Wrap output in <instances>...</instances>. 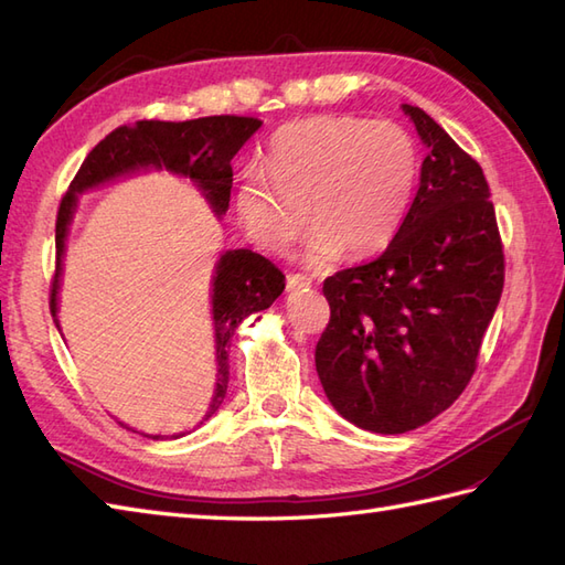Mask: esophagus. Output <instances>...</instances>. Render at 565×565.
I'll return each instance as SVG.
<instances>
[{"mask_svg": "<svg viewBox=\"0 0 565 565\" xmlns=\"http://www.w3.org/2000/svg\"><path fill=\"white\" fill-rule=\"evenodd\" d=\"M308 286H312V281L308 277H302V274H288L286 277L288 291H296V288H308Z\"/></svg>", "mask_w": 565, "mask_h": 565, "instance_id": "1", "label": "esophagus"}]
</instances>
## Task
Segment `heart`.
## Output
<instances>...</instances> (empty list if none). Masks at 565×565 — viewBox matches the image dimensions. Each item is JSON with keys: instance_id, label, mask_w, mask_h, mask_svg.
<instances>
[{"instance_id": "1", "label": "heart", "mask_w": 565, "mask_h": 565, "mask_svg": "<svg viewBox=\"0 0 565 565\" xmlns=\"http://www.w3.org/2000/svg\"><path fill=\"white\" fill-rule=\"evenodd\" d=\"M422 172L414 137L391 120L312 116L269 141V168L250 166L236 186L241 227L267 250L284 253L310 220L308 263L321 267L345 248L383 250L412 205Z\"/></svg>"}]
</instances>
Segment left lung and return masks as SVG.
<instances>
[{"label":"left lung","mask_w":565,"mask_h":565,"mask_svg":"<svg viewBox=\"0 0 565 565\" xmlns=\"http://www.w3.org/2000/svg\"><path fill=\"white\" fill-rule=\"evenodd\" d=\"M428 147L405 222L376 260L324 281L331 319L315 364L335 412L372 433L428 424L469 385L504 288L482 168L418 106Z\"/></svg>","instance_id":"1"}]
</instances>
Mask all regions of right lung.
<instances>
[{
	"mask_svg": "<svg viewBox=\"0 0 565 565\" xmlns=\"http://www.w3.org/2000/svg\"><path fill=\"white\" fill-rule=\"evenodd\" d=\"M263 120L244 116H211L184 122L139 120L135 125L116 127L87 153L79 166L66 196L61 199L56 215V274L52 281L50 310L56 317V294L61 286V260L66 250V236L77 205V193L99 186L116 177L137 170H170L189 177L203 191L215 215H224L232 193V158L257 132ZM286 286V277L277 265H271L260 253L236 248L222 253L213 277V321H215V358L217 383L213 402L203 422L211 418L230 383V341L236 327L248 315L267 310ZM56 327H58V319ZM201 422V424H203ZM149 438V435H147ZM160 435H153L158 440ZM180 438V435H172Z\"/></svg>",
	"mask_w": 565,
	"mask_h": 565,
	"instance_id": "right-lung-1",
	"label": "right lung"
}]
</instances>
